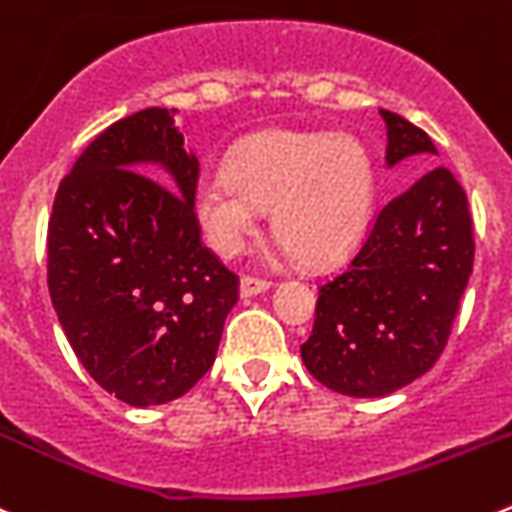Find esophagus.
Here are the masks:
<instances>
[{
    "label": "esophagus",
    "instance_id": "obj_1",
    "mask_svg": "<svg viewBox=\"0 0 512 512\" xmlns=\"http://www.w3.org/2000/svg\"><path fill=\"white\" fill-rule=\"evenodd\" d=\"M270 280L265 278H255V275H245V278L239 280V296L242 298H250V296H257V293H265V290H270Z\"/></svg>",
    "mask_w": 512,
    "mask_h": 512
}]
</instances>
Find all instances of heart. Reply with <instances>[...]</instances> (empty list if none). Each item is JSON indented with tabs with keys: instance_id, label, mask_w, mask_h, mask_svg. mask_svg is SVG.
<instances>
[{
	"instance_id": "b5f03b06",
	"label": "heart",
	"mask_w": 512,
	"mask_h": 512,
	"mask_svg": "<svg viewBox=\"0 0 512 512\" xmlns=\"http://www.w3.org/2000/svg\"><path fill=\"white\" fill-rule=\"evenodd\" d=\"M372 191V163L352 137L267 132L229 168L204 173L193 206L219 255H237L260 229L262 206H275V234L306 262H329L365 232Z\"/></svg>"
}]
</instances>
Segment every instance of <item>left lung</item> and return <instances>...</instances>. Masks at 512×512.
<instances>
[{
    "label": "left lung",
    "mask_w": 512,
    "mask_h": 512,
    "mask_svg": "<svg viewBox=\"0 0 512 512\" xmlns=\"http://www.w3.org/2000/svg\"><path fill=\"white\" fill-rule=\"evenodd\" d=\"M380 114L388 165L439 155L421 127L385 109ZM472 262L467 193L449 168L434 165L377 211L347 265L319 285L303 365L334 393H395L444 352Z\"/></svg>",
    "instance_id": "1"
}]
</instances>
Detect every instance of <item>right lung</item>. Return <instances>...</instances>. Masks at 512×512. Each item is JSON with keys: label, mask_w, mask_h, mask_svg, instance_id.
<instances>
[{"label": "right lung", "mask_w": 512, "mask_h": 512, "mask_svg": "<svg viewBox=\"0 0 512 512\" xmlns=\"http://www.w3.org/2000/svg\"><path fill=\"white\" fill-rule=\"evenodd\" d=\"M196 183L176 109L153 107L96 135L55 191L50 301L86 372L137 408L209 372L239 298V275L201 242Z\"/></svg>", "instance_id": "add662e5"}]
</instances>
